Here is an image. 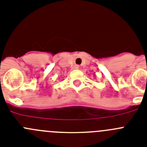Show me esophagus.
I'll list each match as a JSON object with an SVG mask.
<instances>
[{
  "mask_svg": "<svg viewBox=\"0 0 147 147\" xmlns=\"http://www.w3.org/2000/svg\"><path fill=\"white\" fill-rule=\"evenodd\" d=\"M73 69H79V66L78 65H74L73 67H72Z\"/></svg>",
  "mask_w": 147,
  "mask_h": 147,
  "instance_id": "1",
  "label": "esophagus"
}]
</instances>
